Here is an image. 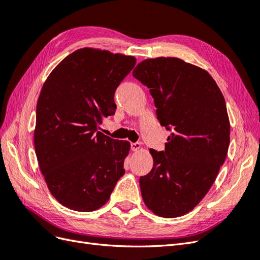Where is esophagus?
Returning a JSON list of instances; mask_svg holds the SVG:
<instances>
[{
  "label": "esophagus",
  "instance_id": "obj_1",
  "mask_svg": "<svg viewBox=\"0 0 260 260\" xmlns=\"http://www.w3.org/2000/svg\"><path fill=\"white\" fill-rule=\"evenodd\" d=\"M131 149H132L133 152L140 151V149H141V143H139V142H136V143H131Z\"/></svg>",
  "mask_w": 260,
  "mask_h": 260
}]
</instances>
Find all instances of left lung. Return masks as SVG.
I'll return each mask as SVG.
<instances>
[{
	"instance_id": "obj_1",
	"label": "left lung",
	"mask_w": 260,
	"mask_h": 260,
	"mask_svg": "<svg viewBox=\"0 0 260 260\" xmlns=\"http://www.w3.org/2000/svg\"><path fill=\"white\" fill-rule=\"evenodd\" d=\"M154 99L157 118L171 130L165 151L149 149L153 168L140 178L146 207L164 218L183 216L207 194L230 144L225 101L205 69L177 57L141 61L132 73Z\"/></svg>"
}]
</instances>
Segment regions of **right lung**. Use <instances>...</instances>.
<instances>
[{"label": "right lung", "instance_id": "add662e5", "mask_svg": "<svg viewBox=\"0 0 260 260\" xmlns=\"http://www.w3.org/2000/svg\"><path fill=\"white\" fill-rule=\"evenodd\" d=\"M136 62L129 55L83 48L45 80L37 104L35 149L46 185L62 206L96 210L123 176L130 143L100 129L115 114V91Z\"/></svg>", "mask_w": 260, "mask_h": 260}]
</instances>
